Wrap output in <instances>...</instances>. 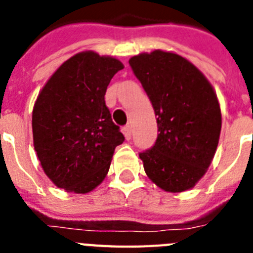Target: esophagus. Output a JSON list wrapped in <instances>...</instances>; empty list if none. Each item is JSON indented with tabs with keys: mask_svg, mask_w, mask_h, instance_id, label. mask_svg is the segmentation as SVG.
Instances as JSON below:
<instances>
[{
	"mask_svg": "<svg viewBox=\"0 0 253 253\" xmlns=\"http://www.w3.org/2000/svg\"><path fill=\"white\" fill-rule=\"evenodd\" d=\"M123 133H124V137L126 138V139H130L131 138V126L130 125H126V126H124L123 128Z\"/></svg>",
	"mask_w": 253,
	"mask_h": 253,
	"instance_id": "esophagus-1",
	"label": "esophagus"
}]
</instances>
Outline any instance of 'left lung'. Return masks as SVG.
<instances>
[{
  "label": "left lung",
  "mask_w": 253,
  "mask_h": 253,
  "mask_svg": "<svg viewBox=\"0 0 253 253\" xmlns=\"http://www.w3.org/2000/svg\"><path fill=\"white\" fill-rule=\"evenodd\" d=\"M148 95L160 134L139 153L147 176L169 193L195 186L210 166L222 129L216 93L191 62L154 50L129 59Z\"/></svg>",
  "instance_id": "8db88e82"
}]
</instances>
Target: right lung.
<instances>
[{"label": "right lung", "instance_id": "right-lung-1", "mask_svg": "<svg viewBox=\"0 0 253 253\" xmlns=\"http://www.w3.org/2000/svg\"><path fill=\"white\" fill-rule=\"evenodd\" d=\"M120 60L81 51L66 60L40 91L33 110V138L45 175L76 194L99 186L116 146L124 142L105 104Z\"/></svg>", "mask_w": 253, "mask_h": 253}]
</instances>
